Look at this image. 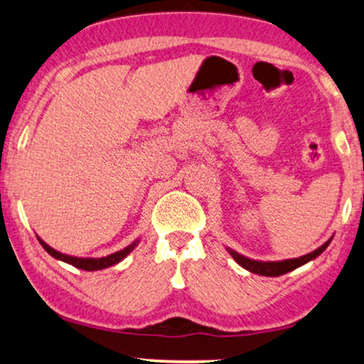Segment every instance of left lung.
I'll return each mask as SVG.
<instances>
[{
    "label": "left lung",
    "instance_id": "obj_1",
    "mask_svg": "<svg viewBox=\"0 0 364 364\" xmlns=\"http://www.w3.org/2000/svg\"><path fill=\"white\" fill-rule=\"evenodd\" d=\"M331 240L333 238H329L326 243L319 246L318 250L311 251V253L299 256V258L283 259V261H258V259L246 258V256L236 253V251L231 250V248H226V250H228V253L232 256V259H235L236 263H238L240 266H243L245 269L251 271V273L261 274V276H281V274L289 273V271L299 268V266L309 263V261H313L314 258H318V256L328 248V245L331 243Z\"/></svg>",
    "mask_w": 364,
    "mask_h": 364
}]
</instances>
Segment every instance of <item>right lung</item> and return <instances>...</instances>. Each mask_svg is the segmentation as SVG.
Masks as SVG:
<instances>
[{
	"instance_id": "obj_1",
	"label": "right lung",
	"mask_w": 364,
	"mask_h": 364,
	"mask_svg": "<svg viewBox=\"0 0 364 364\" xmlns=\"http://www.w3.org/2000/svg\"><path fill=\"white\" fill-rule=\"evenodd\" d=\"M38 241H40L43 248L46 250L48 255H51L53 258L60 259V261H65V263L75 266V268H80V269H85V271H98V269H105V268H109V266H113L116 263H119V261H123L126 256H128L132 251L136 248L139 240H134L132 245H128L126 248L116 251L113 255H108V256H103V258H80V256H71V255H65V253H60V251H56L55 248H51L50 245H46L45 241H43L40 236H36Z\"/></svg>"
}]
</instances>
